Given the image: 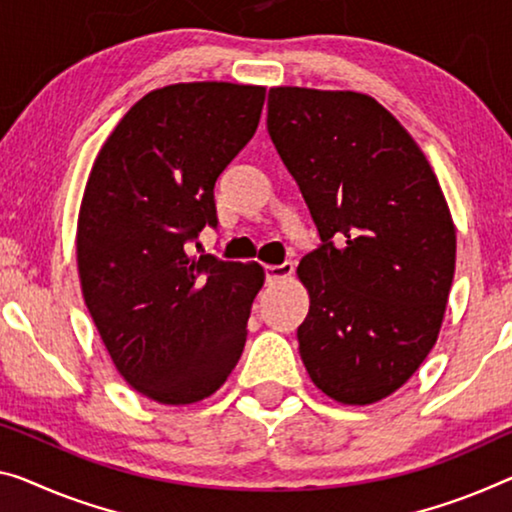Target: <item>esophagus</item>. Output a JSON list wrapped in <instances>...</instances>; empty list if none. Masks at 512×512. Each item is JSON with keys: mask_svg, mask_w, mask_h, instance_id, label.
I'll return each mask as SVG.
<instances>
[{"mask_svg": "<svg viewBox=\"0 0 512 512\" xmlns=\"http://www.w3.org/2000/svg\"><path fill=\"white\" fill-rule=\"evenodd\" d=\"M295 265L293 263H281V265H265V277L267 281H281V279H288L290 274H293Z\"/></svg>", "mask_w": 512, "mask_h": 512, "instance_id": "esophagus-1", "label": "esophagus"}]
</instances>
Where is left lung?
Here are the masks:
<instances>
[{
	"instance_id": "left-lung-1",
	"label": "left lung",
	"mask_w": 512,
	"mask_h": 512,
	"mask_svg": "<svg viewBox=\"0 0 512 512\" xmlns=\"http://www.w3.org/2000/svg\"><path fill=\"white\" fill-rule=\"evenodd\" d=\"M267 132L320 235L297 274L309 313L297 329L316 387L371 405L403 387L442 327L455 226L435 171L371 96L277 86Z\"/></svg>"
}]
</instances>
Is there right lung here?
Wrapping results in <instances>:
<instances>
[{"label": "right lung", "mask_w": 512, "mask_h": 512, "mask_svg": "<svg viewBox=\"0 0 512 512\" xmlns=\"http://www.w3.org/2000/svg\"><path fill=\"white\" fill-rule=\"evenodd\" d=\"M263 86L171 84L123 116L93 162L77 219L82 295L123 380L162 405L215 393L238 364L265 274L194 258L217 226L215 183L254 137Z\"/></svg>", "instance_id": "1"}]
</instances>
